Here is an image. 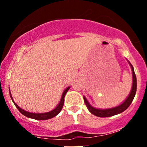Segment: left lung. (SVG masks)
I'll return each instance as SVG.
<instances>
[{"mask_svg":"<svg viewBox=\"0 0 147 147\" xmlns=\"http://www.w3.org/2000/svg\"><path fill=\"white\" fill-rule=\"evenodd\" d=\"M129 64L131 66V70H132V78H133V82H132V87H131V92H130L129 94L127 97V98L126 99L125 101L123 102L122 104L119 105L117 107H115L110 108V109H96V108L93 107L91 105L89 104L88 101L87 100V99L85 98V97H83L84 98V103H85L86 106H87L88 110L91 112L92 115H95L97 117H112L114 115H118V114L121 113V112H124V110L127 109V108L129 107V105H131V103L132 102L134 98V96L136 94V92H137V78H136L135 72H134V67L131 65V63L129 62Z\"/></svg>","mask_w":147,"mask_h":147,"instance_id":"left-lung-1","label":"left lung"}]
</instances>
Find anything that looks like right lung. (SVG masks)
Listing matches in <instances>:
<instances>
[{
	"mask_svg": "<svg viewBox=\"0 0 147 147\" xmlns=\"http://www.w3.org/2000/svg\"><path fill=\"white\" fill-rule=\"evenodd\" d=\"M69 89V87H68L67 88H66V90H65V91L63 92V94H62L61 100H60V103L58 104V105H57V106L53 110L50 111V112H45V113H32V112H28L27 111L23 110V109H21L20 107H18V105L17 104L15 103L14 101H13V97H12L11 94H10V97H11L12 100H13V103H14V105H16V107H17V109H18L19 112H20L21 114H23L24 116L27 117L31 118V119H34L37 120H46V119H51V118L54 117H55L56 115H57L59 113H60V111H61L62 109H63V105H64L65 96V94H66V93L67 92Z\"/></svg>",
	"mask_w": 147,
	"mask_h": 147,
	"instance_id": "obj_1",
	"label": "right lung"
}]
</instances>
